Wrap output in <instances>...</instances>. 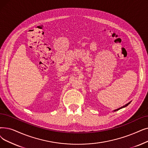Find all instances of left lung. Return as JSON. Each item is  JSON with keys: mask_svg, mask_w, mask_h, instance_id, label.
<instances>
[{"mask_svg": "<svg viewBox=\"0 0 148 148\" xmlns=\"http://www.w3.org/2000/svg\"><path fill=\"white\" fill-rule=\"evenodd\" d=\"M132 101H130L129 103H127V104H126L125 105H124V106H121V107H120V108H118V109H117V110H114L113 111H118V110H120V109H122V108H125V107H126L128 105H130V103Z\"/></svg>", "mask_w": 148, "mask_h": 148, "instance_id": "obj_1", "label": "left lung"}]
</instances>
